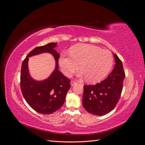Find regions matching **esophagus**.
<instances>
[{
  "label": "esophagus",
  "mask_w": 145,
  "mask_h": 145,
  "mask_svg": "<svg viewBox=\"0 0 145 145\" xmlns=\"http://www.w3.org/2000/svg\"><path fill=\"white\" fill-rule=\"evenodd\" d=\"M76 83V82H75L74 81H71V86H73L74 85H75Z\"/></svg>",
  "instance_id": "obj_1"
}]
</instances>
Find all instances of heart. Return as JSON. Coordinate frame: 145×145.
Instances as JSON below:
<instances>
[{
    "label": "heart",
    "mask_w": 145,
    "mask_h": 145,
    "mask_svg": "<svg viewBox=\"0 0 145 145\" xmlns=\"http://www.w3.org/2000/svg\"><path fill=\"white\" fill-rule=\"evenodd\" d=\"M70 55H62L59 59L61 71L66 76L71 77L79 69L80 77H86L89 83H97L106 77L112 68L114 59L108 50L89 44H77L69 51Z\"/></svg>",
    "instance_id": "obj_1"
}]
</instances>
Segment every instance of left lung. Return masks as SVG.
<instances>
[{
	"label": "left lung",
	"instance_id": "obj_1",
	"mask_svg": "<svg viewBox=\"0 0 145 145\" xmlns=\"http://www.w3.org/2000/svg\"><path fill=\"white\" fill-rule=\"evenodd\" d=\"M113 56L116 64L107 78L95 85L83 86V106L92 114L106 115L115 108L120 97L125 74L121 61L116 54Z\"/></svg>",
	"mask_w": 145,
	"mask_h": 145
}]
</instances>
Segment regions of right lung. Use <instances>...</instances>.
Instances as JSON below:
<instances>
[{
  "instance_id": "right-lung-1",
  "label": "right lung",
  "mask_w": 145,
  "mask_h": 145,
  "mask_svg": "<svg viewBox=\"0 0 145 145\" xmlns=\"http://www.w3.org/2000/svg\"><path fill=\"white\" fill-rule=\"evenodd\" d=\"M57 43L34 48L26 57L22 65L20 88L26 102L36 112L50 114L57 111L63 105L67 92L71 87L70 80L59 71L60 55L55 50ZM42 53H50L54 57L56 67L47 79L36 81L30 76L28 69L29 57Z\"/></svg>"
}]
</instances>
